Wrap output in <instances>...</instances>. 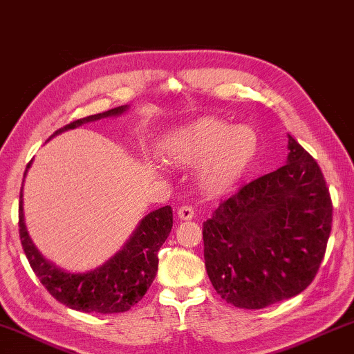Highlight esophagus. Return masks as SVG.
<instances>
[{
    "mask_svg": "<svg viewBox=\"0 0 354 354\" xmlns=\"http://www.w3.org/2000/svg\"><path fill=\"white\" fill-rule=\"evenodd\" d=\"M195 215V211L192 206H181L178 209V217L181 220H192Z\"/></svg>",
    "mask_w": 354,
    "mask_h": 354,
    "instance_id": "esophagus-1",
    "label": "esophagus"
}]
</instances>
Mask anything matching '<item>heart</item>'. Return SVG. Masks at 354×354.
Masks as SVG:
<instances>
[{
    "label": "heart",
    "mask_w": 354,
    "mask_h": 354,
    "mask_svg": "<svg viewBox=\"0 0 354 354\" xmlns=\"http://www.w3.org/2000/svg\"><path fill=\"white\" fill-rule=\"evenodd\" d=\"M259 137L247 124L231 127L218 118H201L170 134L164 156L170 164H200L198 184L207 194L231 189L253 164Z\"/></svg>",
    "instance_id": "1"
}]
</instances>
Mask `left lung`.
Wrapping results in <instances>:
<instances>
[{"mask_svg":"<svg viewBox=\"0 0 354 354\" xmlns=\"http://www.w3.org/2000/svg\"><path fill=\"white\" fill-rule=\"evenodd\" d=\"M331 223L320 167L289 136L287 164L242 185L203 223L207 277L236 308L295 297L319 272Z\"/></svg>","mask_w":354,"mask_h":354,"instance_id":"obj_1","label":"left lung"}]
</instances>
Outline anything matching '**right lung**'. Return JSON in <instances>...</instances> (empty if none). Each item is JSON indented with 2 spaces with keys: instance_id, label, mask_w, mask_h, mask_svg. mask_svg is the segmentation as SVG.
I'll list each match as a JSON object with an SVG mask.
<instances>
[{
  "instance_id": "obj_1",
  "label": "right lung",
  "mask_w": 354,
  "mask_h": 354,
  "mask_svg": "<svg viewBox=\"0 0 354 354\" xmlns=\"http://www.w3.org/2000/svg\"><path fill=\"white\" fill-rule=\"evenodd\" d=\"M128 106H118L111 111L95 113L80 120H75L64 128L57 129L51 137L75 129L84 123L95 120L120 115ZM31 162L26 165L25 176ZM173 226V211L170 206H164L149 212L137 226V230L124 243L118 253L104 262L103 266L87 273H68L45 259L35 248L28 234L23 214V185L19 203V227L21 247L29 261V266L45 286V289L61 301L81 313L115 314L124 313L139 303L149 289L158 273V251L169 237Z\"/></svg>"
}]
</instances>
